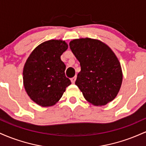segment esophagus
<instances>
[{"label":"esophagus","mask_w":146,"mask_h":146,"mask_svg":"<svg viewBox=\"0 0 146 146\" xmlns=\"http://www.w3.org/2000/svg\"><path fill=\"white\" fill-rule=\"evenodd\" d=\"M76 78H77V76H74V77H73V78H72L71 79V82L73 83V84H74L75 82V80H76Z\"/></svg>","instance_id":"esophagus-1"}]
</instances>
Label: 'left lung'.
I'll return each instance as SVG.
<instances>
[{
  "label": "left lung",
  "mask_w": 146,
  "mask_h": 146,
  "mask_svg": "<svg viewBox=\"0 0 146 146\" xmlns=\"http://www.w3.org/2000/svg\"><path fill=\"white\" fill-rule=\"evenodd\" d=\"M69 46L81 66L75 84L85 100L97 106L113 101L123 80L121 64L113 50L100 40L90 38L73 40Z\"/></svg>",
  "instance_id": "left-lung-1"
}]
</instances>
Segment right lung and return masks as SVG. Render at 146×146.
I'll return each instance as SVG.
<instances>
[{"label":"right lung","mask_w":146,"mask_h":146,"mask_svg":"<svg viewBox=\"0 0 146 146\" xmlns=\"http://www.w3.org/2000/svg\"><path fill=\"white\" fill-rule=\"evenodd\" d=\"M68 47L62 40H49L36 46L23 68V85L29 97L42 107L54 106L71 84L60 56Z\"/></svg>","instance_id":"obj_1"}]
</instances>
